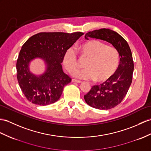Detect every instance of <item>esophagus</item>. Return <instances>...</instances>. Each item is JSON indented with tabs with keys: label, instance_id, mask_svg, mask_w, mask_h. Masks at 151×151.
<instances>
[{
	"label": "esophagus",
	"instance_id": "1",
	"mask_svg": "<svg viewBox=\"0 0 151 151\" xmlns=\"http://www.w3.org/2000/svg\"><path fill=\"white\" fill-rule=\"evenodd\" d=\"M72 81L73 82V83H81L82 82L81 81H79V80H77V79H72Z\"/></svg>",
	"mask_w": 151,
	"mask_h": 151
}]
</instances>
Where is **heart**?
<instances>
[{"label": "heart", "instance_id": "1", "mask_svg": "<svg viewBox=\"0 0 151 151\" xmlns=\"http://www.w3.org/2000/svg\"><path fill=\"white\" fill-rule=\"evenodd\" d=\"M80 53L88 60L86 68L77 71L76 78L83 80H95L99 82L107 81L117 71L119 65V54L113 47L99 40H90L79 47ZM63 65L70 73H73L78 68V56L74 49L70 48L66 51L63 59Z\"/></svg>", "mask_w": 151, "mask_h": 151}]
</instances>
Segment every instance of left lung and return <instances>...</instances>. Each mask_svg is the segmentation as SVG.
Segmentation results:
<instances>
[{
    "mask_svg": "<svg viewBox=\"0 0 151 151\" xmlns=\"http://www.w3.org/2000/svg\"><path fill=\"white\" fill-rule=\"evenodd\" d=\"M84 38L106 41L118 51L120 64L116 72L107 81L93 86L84 96L87 104L92 108L104 110L115 108L126 96L132 83L134 63L130 47L119 33L109 29L90 31Z\"/></svg>",
    "mask_w": 151,
    "mask_h": 151,
    "instance_id": "obj_1",
    "label": "left lung"
}]
</instances>
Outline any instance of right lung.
I'll list each match as a JSON object with an SVG mask.
<instances>
[{"label": "right lung", "instance_id": "obj_1", "mask_svg": "<svg viewBox=\"0 0 151 151\" xmlns=\"http://www.w3.org/2000/svg\"><path fill=\"white\" fill-rule=\"evenodd\" d=\"M83 35L81 32H40L25 42L16 67L18 84L29 101L46 106L59 100L64 86L71 82L62 69L63 56ZM36 58L42 59L45 65V70L40 75H35L30 70V63Z\"/></svg>", "mask_w": 151, "mask_h": 151}]
</instances>
